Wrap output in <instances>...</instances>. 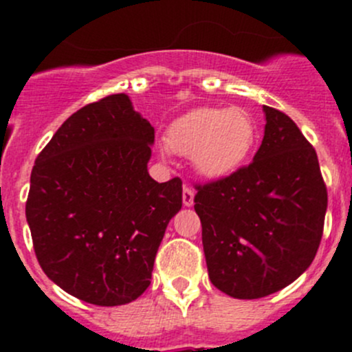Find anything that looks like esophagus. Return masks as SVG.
<instances>
[{
  "instance_id": "34e87169",
  "label": "esophagus",
  "mask_w": 352,
  "mask_h": 352,
  "mask_svg": "<svg viewBox=\"0 0 352 352\" xmlns=\"http://www.w3.org/2000/svg\"><path fill=\"white\" fill-rule=\"evenodd\" d=\"M182 202H184V206H187V208H190V206L194 204V190L192 189H189V187H184Z\"/></svg>"
}]
</instances>
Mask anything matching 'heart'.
<instances>
[{
  "label": "heart",
  "instance_id": "obj_1",
  "mask_svg": "<svg viewBox=\"0 0 352 352\" xmlns=\"http://www.w3.org/2000/svg\"><path fill=\"white\" fill-rule=\"evenodd\" d=\"M254 116L242 107H197L173 119L162 156H190L202 179L219 182L239 173L257 144Z\"/></svg>",
  "mask_w": 352,
  "mask_h": 352
}]
</instances>
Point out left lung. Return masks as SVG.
<instances>
[{
  "instance_id": "left-lung-1",
  "label": "left lung",
  "mask_w": 352,
  "mask_h": 352,
  "mask_svg": "<svg viewBox=\"0 0 352 352\" xmlns=\"http://www.w3.org/2000/svg\"><path fill=\"white\" fill-rule=\"evenodd\" d=\"M264 140L254 162L197 189L196 209L209 279L239 300L267 296L314 262L327 189L318 158L296 124L264 105Z\"/></svg>"
}]
</instances>
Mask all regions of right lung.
<instances>
[{"instance_id":"right-lung-1","label":"right lung","mask_w":352,"mask_h":352,"mask_svg":"<svg viewBox=\"0 0 352 352\" xmlns=\"http://www.w3.org/2000/svg\"><path fill=\"white\" fill-rule=\"evenodd\" d=\"M155 129L117 94L67 117L35 160L25 214L42 271L87 303L117 307L150 286L156 252L182 208V182L158 184Z\"/></svg>"}]
</instances>
